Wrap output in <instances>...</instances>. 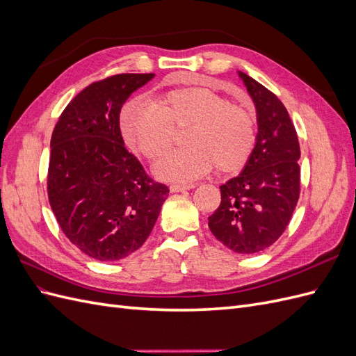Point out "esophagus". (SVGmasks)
Listing matches in <instances>:
<instances>
[{"mask_svg":"<svg viewBox=\"0 0 356 356\" xmlns=\"http://www.w3.org/2000/svg\"><path fill=\"white\" fill-rule=\"evenodd\" d=\"M196 184H172L170 191L172 193H179V191H186L190 188H195Z\"/></svg>","mask_w":356,"mask_h":356,"instance_id":"1","label":"esophagus"}]
</instances>
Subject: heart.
<instances>
[{
    "label": "heart",
    "mask_w": 356,
    "mask_h": 356,
    "mask_svg": "<svg viewBox=\"0 0 356 356\" xmlns=\"http://www.w3.org/2000/svg\"><path fill=\"white\" fill-rule=\"evenodd\" d=\"M191 126L188 148L161 159L157 178L188 182L217 165L236 172L251 157L257 141V117L248 105L232 104L207 88H181L154 102L132 101L123 106L120 131L126 144L149 160L163 157L174 144V129Z\"/></svg>",
    "instance_id": "obj_1"
}]
</instances>
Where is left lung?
<instances>
[{"instance_id": "1", "label": "left lung", "mask_w": 356, "mask_h": 356, "mask_svg": "<svg viewBox=\"0 0 356 356\" xmlns=\"http://www.w3.org/2000/svg\"><path fill=\"white\" fill-rule=\"evenodd\" d=\"M257 111V141L238 177L220 187L221 203L208 218L212 234L233 252L250 255L285 232L300 196V145L277 96L238 71Z\"/></svg>"}]
</instances>
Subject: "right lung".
<instances>
[{
	"label": "right lung",
	"mask_w": 356,
	"mask_h": 356,
	"mask_svg": "<svg viewBox=\"0 0 356 356\" xmlns=\"http://www.w3.org/2000/svg\"><path fill=\"white\" fill-rule=\"evenodd\" d=\"M154 74H117L67 105L50 141L47 193L71 243L98 261L123 260L152 233L169 188L129 153L120 111Z\"/></svg>",
	"instance_id": "obj_1"
}]
</instances>
